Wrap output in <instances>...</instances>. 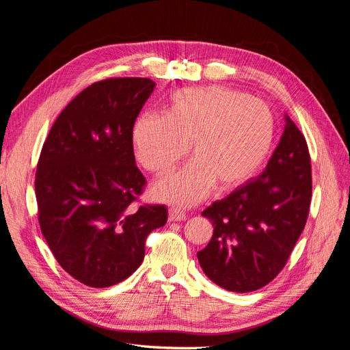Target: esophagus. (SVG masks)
Here are the masks:
<instances>
[{"mask_svg": "<svg viewBox=\"0 0 350 350\" xmlns=\"http://www.w3.org/2000/svg\"><path fill=\"white\" fill-rule=\"evenodd\" d=\"M187 215L179 208H169V220L171 221H181L185 220Z\"/></svg>", "mask_w": 350, "mask_h": 350, "instance_id": "esophagus-1", "label": "esophagus"}]
</instances>
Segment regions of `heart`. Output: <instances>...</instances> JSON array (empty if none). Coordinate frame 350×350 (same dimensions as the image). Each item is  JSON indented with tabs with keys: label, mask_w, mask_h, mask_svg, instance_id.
I'll return each mask as SVG.
<instances>
[{
	"label": "heart",
	"mask_w": 350,
	"mask_h": 350,
	"mask_svg": "<svg viewBox=\"0 0 350 350\" xmlns=\"http://www.w3.org/2000/svg\"><path fill=\"white\" fill-rule=\"evenodd\" d=\"M274 131V116L262 100L211 86L176 92L166 115L142 113L131 142L137 161L157 176L171 172L191 143L193 161L153 189L157 200L188 207L216 183L230 189L256 175L271 150Z\"/></svg>",
	"instance_id": "heart-1"
}]
</instances>
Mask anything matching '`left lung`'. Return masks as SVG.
Wrapping results in <instances>:
<instances>
[{
    "label": "left lung",
    "instance_id": "obj_1",
    "mask_svg": "<svg viewBox=\"0 0 350 350\" xmlns=\"http://www.w3.org/2000/svg\"><path fill=\"white\" fill-rule=\"evenodd\" d=\"M311 197L308 144L284 113V131L266 171L201 213L215 226L207 247L197 254L206 276L239 293L270 283L302 234Z\"/></svg>",
    "mask_w": 350,
    "mask_h": 350
}]
</instances>
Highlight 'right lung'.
Segmentation results:
<instances>
[{
	"label": "right lung",
	"instance_id": "1",
	"mask_svg": "<svg viewBox=\"0 0 350 350\" xmlns=\"http://www.w3.org/2000/svg\"><path fill=\"white\" fill-rule=\"evenodd\" d=\"M156 83L111 77L64 108L42 146L35 176L38 220L70 276L108 288L140 267L146 239L167 220L163 204H135L146 178L131 130Z\"/></svg>",
	"mask_w": 350,
	"mask_h": 350
}]
</instances>
